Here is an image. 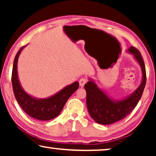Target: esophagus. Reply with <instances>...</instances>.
<instances>
[{"label": "esophagus", "instance_id": "esophagus-1", "mask_svg": "<svg viewBox=\"0 0 156 156\" xmlns=\"http://www.w3.org/2000/svg\"><path fill=\"white\" fill-rule=\"evenodd\" d=\"M87 82V80L86 78H81L80 80V85L81 87H83L84 86V84Z\"/></svg>", "mask_w": 156, "mask_h": 156}]
</instances>
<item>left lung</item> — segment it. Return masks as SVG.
Returning a JSON list of instances; mask_svg holds the SVG:
<instances>
[{"label": "left lung", "mask_w": 156, "mask_h": 156, "mask_svg": "<svg viewBox=\"0 0 156 156\" xmlns=\"http://www.w3.org/2000/svg\"><path fill=\"white\" fill-rule=\"evenodd\" d=\"M127 52L133 55L142 71L141 83L133 93L123 99L116 100L108 97L91 79H89L84 85L88 112L91 118L99 124L109 125L125 118L134 109L142 97L146 82L144 62L140 52L134 47L129 48Z\"/></svg>", "instance_id": "obj_1"}]
</instances>
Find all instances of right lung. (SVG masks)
<instances>
[{
  "label": "right lung",
  "mask_w": 156,
  "mask_h": 156,
  "mask_svg": "<svg viewBox=\"0 0 156 156\" xmlns=\"http://www.w3.org/2000/svg\"><path fill=\"white\" fill-rule=\"evenodd\" d=\"M22 47L15 57L12 72V84L15 97L23 111L33 118L41 121H49L60 114L68 99L79 88V82L67 85L58 92L45 99L33 97L21 86L18 75V60L25 47Z\"/></svg>",
  "instance_id": "right-lung-1"
}]
</instances>
